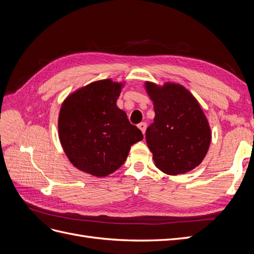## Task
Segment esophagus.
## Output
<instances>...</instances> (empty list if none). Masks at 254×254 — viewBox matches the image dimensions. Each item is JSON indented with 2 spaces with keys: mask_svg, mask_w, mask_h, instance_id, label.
<instances>
[{
  "mask_svg": "<svg viewBox=\"0 0 254 254\" xmlns=\"http://www.w3.org/2000/svg\"><path fill=\"white\" fill-rule=\"evenodd\" d=\"M137 127H139V129L141 130L142 133L144 134V133H145V130H146V127H147V125H146V123L142 122V123H140L139 125H137Z\"/></svg>",
  "mask_w": 254,
  "mask_h": 254,
  "instance_id": "obj_1",
  "label": "esophagus"
}]
</instances>
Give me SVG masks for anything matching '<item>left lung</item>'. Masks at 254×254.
<instances>
[{"label":"left lung","instance_id":"1","mask_svg":"<svg viewBox=\"0 0 254 254\" xmlns=\"http://www.w3.org/2000/svg\"><path fill=\"white\" fill-rule=\"evenodd\" d=\"M155 119L146 142L155 165L167 175L186 174L202 162L211 143V128L197 99L179 83L162 87L146 81Z\"/></svg>","mask_w":254,"mask_h":254}]
</instances>
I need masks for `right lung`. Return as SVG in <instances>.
I'll return each mask as SVG.
<instances>
[{"mask_svg":"<svg viewBox=\"0 0 254 254\" xmlns=\"http://www.w3.org/2000/svg\"><path fill=\"white\" fill-rule=\"evenodd\" d=\"M124 84L111 79L91 82L61 105L58 132L70 162L79 171L106 177L124 164L131 145L143 140L117 106Z\"/></svg>","mask_w":254,"mask_h":254,"instance_id":"add662e5","label":"right lung"}]
</instances>
